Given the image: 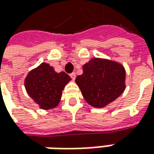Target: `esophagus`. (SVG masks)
<instances>
[{"label": "esophagus", "instance_id": "1", "mask_svg": "<svg viewBox=\"0 0 154 154\" xmlns=\"http://www.w3.org/2000/svg\"><path fill=\"white\" fill-rule=\"evenodd\" d=\"M70 77H72V80H75V78H76V73L75 72H72V74H70Z\"/></svg>", "mask_w": 154, "mask_h": 154}]
</instances>
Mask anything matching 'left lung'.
Listing matches in <instances>:
<instances>
[{"instance_id": "obj_1", "label": "left lung", "mask_w": 154, "mask_h": 154, "mask_svg": "<svg viewBox=\"0 0 154 154\" xmlns=\"http://www.w3.org/2000/svg\"><path fill=\"white\" fill-rule=\"evenodd\" d=\"M82 71L75 82L86 102L94 107H105L125 91L126 72L119 62L94 58L83 65Z\"/></svg>"}]
</instances>
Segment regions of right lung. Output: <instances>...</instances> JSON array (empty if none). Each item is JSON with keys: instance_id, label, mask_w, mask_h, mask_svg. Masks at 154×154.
<instances>
[{"instance_id": "add662e5", "label": "right lung", "mask_w": 154, "mask_h": 154, "mask_svg": "<svg viewBox=\"0 0 154 154\" xmlns=\"http://www.w3.org/2000/svg\"><path fill=\"white\" fill-rule=\"evenodd\" d=\"M72 80L66 72H56L48 63L31 70L24 79V87L30 98L41 109L55 108L60 101L62 91Z\"/></svg>"}]
</instances>
